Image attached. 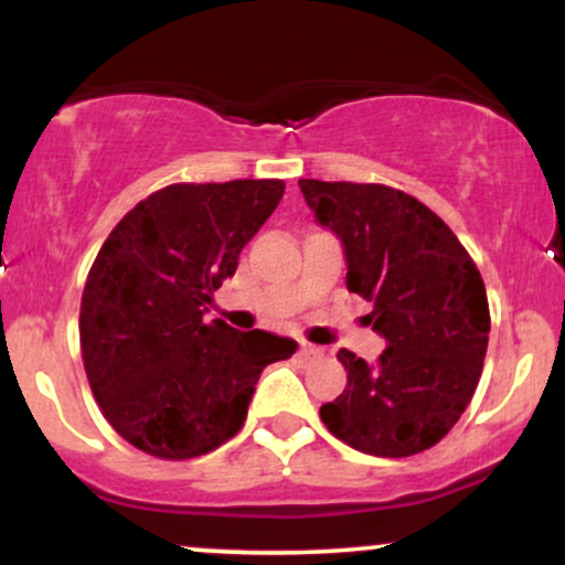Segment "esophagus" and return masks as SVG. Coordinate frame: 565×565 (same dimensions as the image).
I'll return each mask as SVG.
<instances>
[{
  "instance_id": "1",
  "label": "esophagus",
  "mask_w": 565,
  "mask_h": 565,
  "mask_svg": "<svg viewBox=\"0 0 565 565\" xmlns=\"http://www.w3.org/2000/svg\"><path fill=\"white\" fill-rule=\"evenodd\" d=\"M300 355H302V359H319V355H323V350L316 348V345H310V342H302Z\"/></svg>"
}]
</instances>
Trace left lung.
Segmentation results:
<instances>
[{"instance_id":"8db88e82","label":"left lung","mask_w":565,"mask_h":565,"mask_svg":"<svg viewBox=\"0 0 565 565\" xmlns=\"http://www.w3.org/2000/svg\"><path fill=\"white\" fill-rule=\"evenodd\" d=\"M321 225L342 238L348 289L372 302L377 364L342 348L348 387L321 406L334 438L374 457L436 446L468 408L489 345L481 270L430 206L380 183L300 180Z\"/></svg>"}]
</instances>
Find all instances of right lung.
<instances>
[{"label": "right lung", "instance_id": "right-lung-1", "mask_svg": "<svg viewBox=\"0 0 565 565\" xmlns=\"http://www.w3.org/2000/svg\"><path fill=\"white\" fill-rule=\"evenodd\" d=\"M281 196L284 180L174 183L103 242L82 295V361L103 417L135 449L172 462L215 451L242 430L263 369L297 350L204 321Z\"/></svg>", "mask_w": 565, "mask_h": 565}]
</instances>
